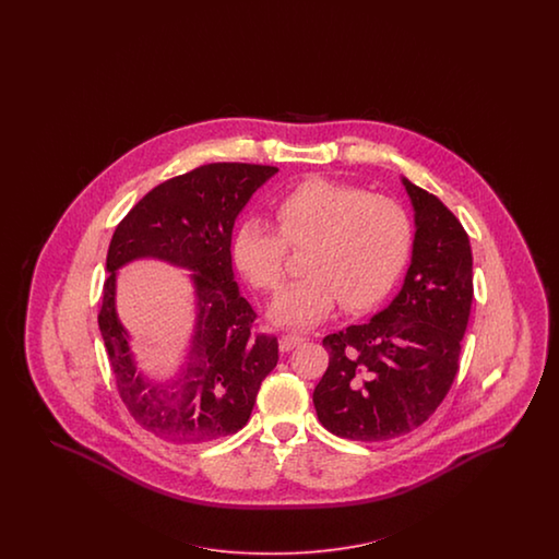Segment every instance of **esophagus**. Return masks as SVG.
Here are the masks:
<instances>
[{"label":"esophagus","mask_w":559,"mask_h":559,"mask_svg":"<svg viewBox=\"0 0 559 559\" xmlns=\"http://www.w3.org/2000/svg\"><path fill=\"white\" fill-rule=\"evenodd\" d=\"M305 338L301 334H295V332H287V334H283L281 340H278V346H281V350L283 353H288V350H293V348H297L299 344H304Z\"/></svg>","instance_id":"esophagus-1"}]
</instances>
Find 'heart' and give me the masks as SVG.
I'll return each instance as SVG.
<instances>
[{"label":"heart","instance_id":"obj_1","mask_svg":"<svg viewBox=\"0 0 559 559\" xmlns=\"http://www.w3.org/2000/svg\"><path fill=\"white\" fill-rule=\"evenodd\" d=\"M278 231L246 221L234 237V260L252 287L276 293L287 281L288 248L305 250L304 278L272 307L287 325H316L336 305L362 311L379 304L412 252L406 209L390 197L328 178H307L274 204Z\"/></svg>","mask_w":559,"mask_h":559}]
</instances>
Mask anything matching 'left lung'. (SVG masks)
I'll list each match as a JSON object with an SVG mask.
<instances>
[{
  "mask_svg": "<svg viewBox=\"0 0 559 559\" xmlns=\"http://www.w3.org/2000/svg\"><path fill=\"white\" fill-rule=\"evenodd\" d=\"M416 237L404 287L371 322L328 334L313 391L323 428L377 442L423 426L451 390L474 301V258L457 217L404 178Z\"/></svg>",
  "mask_w": 559,
  "mask_h": 559,
  "instance_id": "left-lung-1",
  "label": "left lung"
}]
</instances>
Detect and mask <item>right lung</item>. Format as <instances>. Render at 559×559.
Listing matches in <instances>:
<instances>
[{
  "instance_id": "add662e5",
  "label": "right lung",
  "mask_w": 559,
  "mask_h": 559,
  "mask_svg": "<svg viewBox=\"0 0 559 559\" xmlns=\"http://www.w3.org/2000/svg\"><path fill=\"white\" fill-rule=\"evenodd\" d=\"M276 168L219 162L169 178L124 215L110 239L102 288V340L122 404L141 428L171 444L236 435L250 420L278 340L255 330V311L234 281L231 231L239 211ZM162 257L195 271L200 316L188 365L169 384L135 374L114 311V272L135 257Z\"/></svg>"
}]
</instances>
